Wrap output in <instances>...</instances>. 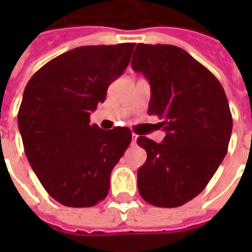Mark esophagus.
Masks as SVG:
<instances>
[{
  "label": "esophagus",
  "mask_w": 252,
  "mask_h": 252,
  "mask_svg": "<svg viewBox=\"0 0 252 252\" xmlns=\"http://www.w3.org/2000/svg\"><path fill=\"white\" fill-rule=\"evenodd\" d=\"M137 134L136 133H132V144H136V140H137Z\"/></svg>",
  "instance_id": "obj_1"
}]
</instances>
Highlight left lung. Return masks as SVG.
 <instances>
[{
    "label": "left lung",
    "instance_id": "obj_1",
    "mask_svg": "<svg viewBox=\"0 0 252 252\" xmlns=\"http://www.w3.org/2000/svg\"><path fill=\"white\" fill-rule=\"evenodd\" d=\"M132 68L149 81V115L162 119V142L140 136L148 158L138 168L140 195L152 205L176 208L207 187L226 156L233 118L220 81L184 49L137 44Z\"/></svg>",
    "mask_w": 252,
    "mask_h": 252
}]
</instances>
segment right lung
<instances>
[{
	"instance_id": "1",
	"label": "right lung",
	"mask_w": 252,
	"mask_h": 252,
	"mask_svg": "<svg viewBox=\"0 0 252 252\" xmlns=\"http://www.w3.org/2000/svg\"><path fill=\"white\" fill-rule=\"evenodd\" d=\"M134 45L74 48L41 66L26 86L18 112L26 157L63 205L86 208L106 199L111 171L132 141L129 128L100 129L90 114L126 70Z\"/></svg>"
}]
</instances>
